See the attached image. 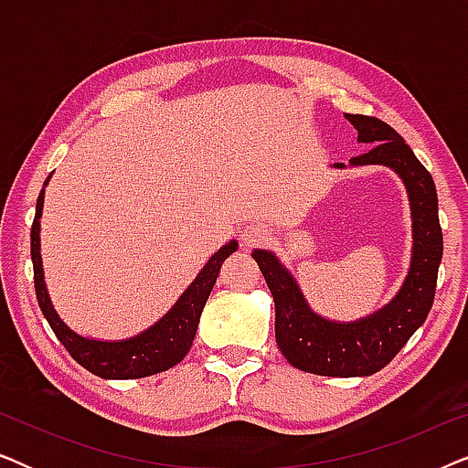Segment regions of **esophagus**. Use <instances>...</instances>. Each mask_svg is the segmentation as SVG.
I'll return each instance as SVG.
<instances>
[{
    "label": "esophagus",
    "instance_id": "34e87169",
    "mask_svg": "<svg viewBox=\"0 0 468 468\" xmlns=\"http://www.w3.org/2000/svg\"><path fill=\"white\" fill-rule=\"evenodd\" d=\"M266 239H268V228L261 226V223H249V226H245V229H242V240H245L247 247L258 245V242Z\"/></svg>",
    "mask_w": 468,
    "mask_h": 468
}]
</instances>
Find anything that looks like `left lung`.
Here are the masks:
<instances>
[{
    "label": "left lung",
    "instance_id": "1",
    "mask_svg": "<svg viewBox=\"0 0 468 468\" xmlns=\"http://www.w3.org/2000/svg\"><path fill=\"white\" fill-rule=\"evenodd\" d=\"M357 130V143L373 144L349 159L357 165H386L405 185L411 208V261L396 296L381 309L354 322H336L311 309L298 281L268 249L253 260L274 298V336L285 360L304 373L324 377H368L392 362L432 309L437 272L443 258L439 200L434 181L399 132L375 117L345 114ZM332 168H347L332 164Z\"/></svg>",
    "mask_w": 468,
    "mask_h": 468
}]
</instances>
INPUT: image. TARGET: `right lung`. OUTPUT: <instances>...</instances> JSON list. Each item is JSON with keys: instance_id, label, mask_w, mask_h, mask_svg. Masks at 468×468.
Returning a JSON list of instances; mask_svg holds the SVG:
<instances>
[{"instance_id": "obj_1", "label": "right lung", "mask_w": 468, "mask_h": 468, "mask_svg": "<svg viewBox=\"0 0 468 468\" xmlns=\"http://www.w3.org/2000/svg\"><path fill=\"white\" fill-rule=\"evenodd\" d=\"M48 181L50 176L44 181V187H47ZM42 207L44 189L37 196L36 219L34 226H31V261H34L36 296L48 325L53 328L63 347L69 351V356L82 368L101 377V379H140V377L162 373V370H168L181 362L187 356L191 343H194L202 309L207 304L217 277H219L221 264L239 249V240H229L219 251H215V255H210L187 290L178 296L176 303L170 306V311L164 317H159L155 324L138 332L136 336L121 338V341H101V338L79 335L55 311L53 300H50L47 290V281H44L40 255Z\"/></svg>"}]
</instances>
